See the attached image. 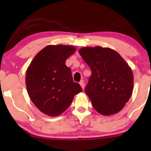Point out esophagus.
<instances>
[{
    "label": "esophagus",
    "mask_w": 151,
    "mask_h": 151,
    "mask_svg": "<svg viewBox=\"0 0 151 151\" xmlns=\"http://www.w3.org/2000/svg\"><path fill=\"white\" fill-rule=\"evenodd\" d=\"M79 84H80V85L81 86V87L82 88V89H84V80H81V81H80V82H79Z\"/></svg>",
    "instance_id": "obj_1"
}]
</instances>
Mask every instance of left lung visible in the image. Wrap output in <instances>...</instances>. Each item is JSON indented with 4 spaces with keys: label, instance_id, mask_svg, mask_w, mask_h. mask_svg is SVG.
Masks as SVG:
<instances>
[{
    "label": "left lung",
    "instance_id": "obj_1",
    "mask_svg": "<svg viewBox=\"0 0 151 151\" xmlns=\"http://www.w3.org/2000/svg\"><path fill=\"white\" fill-rule=\"evenodd\" d=\"M78 52L91 70L85 92L93 108L103 115L119 112L133 93L131 67L117 51L108 47H84Z\"/></svg>",
    "mask_w": 151,
    "mask_h": 151
}]
</instances>
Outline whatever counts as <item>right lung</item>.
I'll list each match as a JSON object with an SVG mask.
<instances>
[{"mask_svg":"<svg viewBox=\"0 0 151 151\" xmlns=\"http://www.w3.org/2000/svg\"><path fill=\"white\" fill-rule=\"evenodd\" d=\"M71 45H48L37 53L26 72L29 96L41 112L49 116L62 114L82 87L74 82L66 60L75 53Z\"/></svg>","mask_w":151,"mask_h":151,"instance_id":"1","label":"right lung"}]
</instances>
